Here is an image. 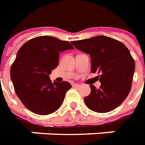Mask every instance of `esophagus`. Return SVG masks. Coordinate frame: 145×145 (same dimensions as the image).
Returning <instances> with one entry per match:
<instances>
[{"label":"esophagus","mask_w":145,"mask_h":145,"mask_svg":"<svg viewBox=\"0 0 145 145\" xmlns=\"http://www.w3.org/2000/svg\"><path fill=\"white\" fill-rule=\"evenodd\" d=\"M72 86H73L74 88H76V89H79V88L81 87V86L79 84H73L72 85Z\"/></svg>","instance_id":"obj_1"}]
</instances>
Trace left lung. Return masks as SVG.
I'll use <instances>...</instances> for the list:
<instances>
[{"mask_svg": "<svg viewBox=\"0 0 145 145\" xmlns=\"http://www.w3.org/2000/svg\"><path fill=\"white\" fill-rule=\"evenodd\" d=\"M75 47L89 54L91 71L100 74L99 89L91 85L90 94L85 97L87 107L105 113L119 106L131 89L135 61L125 44L113 38L97 36L72 42Z\"/></svg>", "mask_w": 145, "mask_h": 145, "instance_id": "left-lung-1", "label": "left lung"}]
</instances>
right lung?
Segmentation results:
<instances>
[{
  "label": "right lung",
  "instance_id": "add662e5",
  "mask_svg": "<svg viewBox=\"0 0 145 145\" xmlns=\"http://www.w3.org/2000/svg\"><path fill=\"white\" fill-rule=\"evenodd\" d=\"M73 49L68 41L49 36L33 38L20 47L10 68V78L27 109L46 115L60 107L72 86L66 81L53 83L49 75L58 66L59 53Z\"/></svg>",
  "mask_w": 145,
  "mask_h": 145
}]
</instances>
